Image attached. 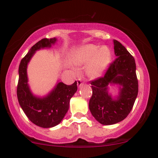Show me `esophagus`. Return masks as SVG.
Listing matches in <instances>:
<instances>
[{"mask_svg":"<svg viewBox=\"0 0 158 158\" xmlns=\"http://www.w3.org/2000/svg\"><path fill=\"white\" fill-rule=\"evenodd\" d=\"M77 85H78V87H80L81 85H82V81L81 80V79H78L77 80Z\"/></svg>","mask_w":158,"mask_h":158,"instance_id":"34e87169","label":"esophagus"}]
</instances>
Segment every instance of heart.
<instances>
[{"instance_id":"heart-1","label":"heart","mask_w":158,"mask_h":158,"mask_svg":"<svg viewBox=\"0 0 158 158\" xmlns=\"http://www.w3.org/2000/svg\"><path fill=\"white\" fill-rule=\"evenodd\" d=\"M111 52L106 46L87 44L81 46L71 55L73 64L84 65L87 75L92 79L101 77L107 71L111 61Z\"/></svg>"}]
</instances>
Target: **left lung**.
<instances>
[{"mask_svg": "<svg viewBox=\"0 0 158 158\" xmlns=\"http://www.w3.org/2000/svg\"><path fill=\"white\" fill-rule=\"evenodd\" d=\"M117 58L104 77L91 81L93 95L89 102L92 115L102 125L123 121L131 112L139 92L136 66L133 57L117 40H113ZM117 85L118 95L113 97L108 86Z\"/></svg>", "mask_w": 158, "mask_h": 158, "instance_id": "8db88e82", "label": "left lung"}]
</instances>
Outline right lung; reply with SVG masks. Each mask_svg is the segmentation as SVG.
I'll list each match as a JSON object with an SVG mask.
<instances>
[{
	"instance_id": "right-lung-1",
	"label": "right lung",
	"mask_w": 158,
	"mask_h": 158,
	"mask_svg": "<svg viewBox=\"0 0 158 158\" xmlns=\"http://www.w3.org/2000/svg\"><path fill=\"white\" fill-rule=\"evenodd\" d=\"M57 39H43L33 45L22 59L19 66L17 98L19 105L30 120L38 126L49 128L57 125L69 109L70 100L77 91V83L71 85L57 81L55 87L44 96L32 93L28 84L27 65L35 52L51 48Z\"/></svg>"
}]
</instances>
